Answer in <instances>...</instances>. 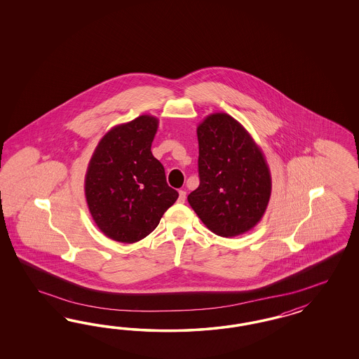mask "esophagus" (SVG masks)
<instances>
[{"label": "esophagus", "mask_w": 359, "mask_h": 359, "mask_svg": "<svg viewBox=\"0 0 359 359\" xmlns=\"http://www.w3.org/2000/svg\"><path fill=\"white\" fill-rule=\"evenodd\" d=\"M185 198H187V192H185V191H179V198H177V201H179L180 204H184Z\"/></svg>", "instance_id": "obj_1"}]
</instances>
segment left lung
I'll return each mask as SVG.
<instances>
[{"label": "left lung", "instance_id": "obj_1", "mask_svg": "<svg viewBox=\"0 0 359 359\" xmlns=\"http://www.w3.org/2000/svg\"><path fill=\"white\" fill-rule=\"evenodd\" d=\"M200 185L188 195L196 215L215 234L230 238L261 221L271 196V174L261 147L226 113L197 126Z\"/></svg>", "mask_w": 359, "mask_h": 359}]
</instances>
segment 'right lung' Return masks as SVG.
Masks as SVG:
<instances>
[{
	"mask_svg": "<svg viewBox=\"0 0 359 359\" xmlns=\"http://www.w3.org/2000/svg\"><path fill=\"white\" fill-rule=\"evenodd\" d=\"M158 123L156 117L143 114L111 128L88 164L84 188L90 216L117 242L147 237L179 197L152 155Z\"/></svg>",
	"mask_w": 359,
	"mask_h": 359,
	"instance_id": "right-lung-1",
	"label": "right lung"
}]
</instances>
